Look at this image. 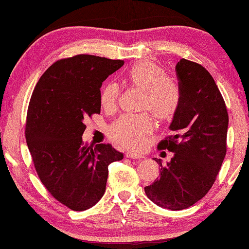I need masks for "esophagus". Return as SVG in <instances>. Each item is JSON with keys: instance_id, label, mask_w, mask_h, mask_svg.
<instances>
[{"instance_id": "esophagus-1", "label": "esophagus", "mask_w": 249, "mask_h": 249, "mask_svg": "<svg viewBox=\"0 0 249 249\" xmlns=\"http://www.w3.org/2000/svg\"><path fill=\"white\" fill-rule=\"evenodd\" d=\"M126 157L130 158V160H142V158H144V156H142L140 154H137V153H134V152L126 153Z\"/></svg>"}]
</instances>
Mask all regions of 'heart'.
<instances>
[{
  "instance_id": "obj_1",
  "label": "heart",
  "mask_w": 249,
  "mask_h": 249,
  "mask_svg": "<svg viewBox=\"0 0 249 249\" xmlns=\"http://www.w3.org/2000/svg\"><path fill=\"white\" fill-rule=\"evenodd\" d=\"M125 79L143 91L141 108L149 110L160 122L171 121L181 106V89L172 78L165 76L160 66L149 60H141L130 66ZM119 86L107 82L100 89L99 102L106 110H113L118 104ZM153 130V121L147 113L124 114L109 127L114 142L129 149H139Z\"/></svg>"
}]
</instances>
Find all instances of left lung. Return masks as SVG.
I'll return each instance as SVG.
<instances>
[{
  "mask_svg": "<svg viewBox=\"0 0 249 249\" xmlns=\"http://www.w3.org/2000/svg\"><path fill=\"white\" fill-rule=\"evenodd\" d=\"M176 71L182 98L169 127L174 135L158 144L174 155L166 166L154 158L160 177L144 190L160 208L179 211L202 199L213 186L226 156L229 118L213 77L202 65L182 59Z\"/></svg>",
  "mask_w": 249,
  "mask_h": 249,
  "instance_id": "left-lung-1",
  "label": "left lung"
}]
</instances>
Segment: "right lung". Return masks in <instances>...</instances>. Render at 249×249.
I'll return each mask as SVG.
<instances>
[{
	"instance_id": "1",
	"label": "right lung",
	"mask_w": 249,
	"mask_h": 249,
	"mask_svg": "<svg viewBox=\"0 0 249 249\" xmlns=\"http://www.w3.org/2000/svg\"><path fill=\"white\" fill-rule=\"evenodd\" d=\"M124 61L79 54L53 63L37 82L26 114L25 138L47 190L72 211L103 197L108 166L123 160L111 144H83V121L100 113L103 82Z\"/></svg>"
}]
</instances>
